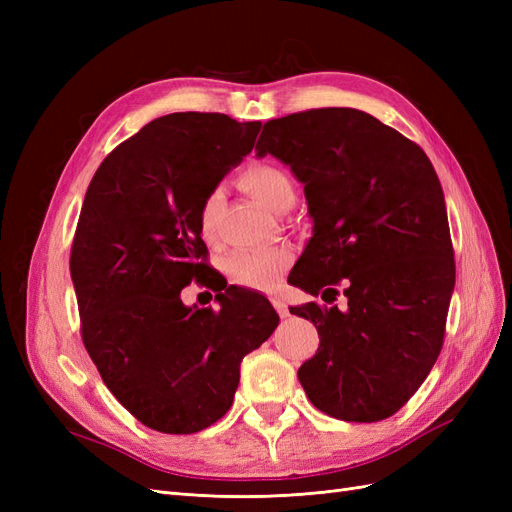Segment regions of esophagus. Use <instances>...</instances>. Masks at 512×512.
<instances>
[{"instance_id": "obj_1", "label": "esophagus", "mask_w": 512, "mask_h": 512, "mask_svg": "<svg viewBox=\"0 0 512 512\" xmlns=\"http://www.w3.org/2000/svg\"><path fill=\"white\" fill-rule=\"evenodd\" d=\"M271 303H273V307H275V312L280 314L282 318H286V316H288V305H286V301H284L282 297H277V294H273V297H271Z\"/></svg>"}]
</instances>
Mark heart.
Wrapping results in <instances>:
<instances>
[{
	"mask_svg": "<svg viewBox=\"0 0 512 512\" xmlns=\"http://www.w3.org/2000/svg\"><path fill=\"white\" fill-rule=\"evenodd\" d=\"M243 190L258 198L262 205L273 211H284L294 203V185L284 168L271 162H252L243 168L239 177ZM222 207V190H211L198 211V228L205 241H215V226ZM292 254L286 247H262V250H237L226 256L224 271L235 282L245 288H256L269 284L277 273H282Z\"/></svg>",
	"mask_w": 512,
	"mask_h": 512,
	"instance_id": "b5f03b06",
	"label": "heart"
}]
</instances>
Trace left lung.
<instances>
[{
    "mask_svg": "<svg viewBox=\"0 0 512 512\" xmlns=\"http://www.w3.org/2000/svg\"><path fill=\"white\" fill-rule=\"evenodd\" d=\"M256 153L292 168L314 218V237L288 282L327 303L339 292L348 299L346 312L314 301L290 307L320 337L299 382L339 421L389 418L436 363L455 288L436 170L414 141L356 108L271 119Z\"/></svg>",
    "mask_w": 512,
    "mask_h": 512,
    "instance_id": "1",
    "label": "left lung"
}]
</instances>
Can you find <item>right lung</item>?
<instances>
[{
    "label": "right lung",
    "mask_w": 512,
    "mask_h": 512,
    "mask_svg": "<svg viewBox=\"0 0 512 512\" xmlns=\"http://www.w3.org/2000/svg\"><path fill=\"white\" fill-rule=\"evenodd\" d=\"M260 121L173 113L102 160L76 224L70 273L81 337L104 384L136 421L196 433L232 406L245 354L280 316L256 292L207 265L198 211L230 166L252 151ZM194 279L218 291V310L185 308Z\"/></svg>",
    "instance_id": "add662e5"
}]
</instances>
